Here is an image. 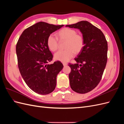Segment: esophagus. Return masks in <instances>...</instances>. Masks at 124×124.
I'll list each match as a JSON object with an SVG mask.
<instances>
[{
	"label": "esophagus",
	"mask_w": 124,
	"mask_h": 124,
	"mask_svg": "<svg viewBox=\"0 0 124 124\" xmlns=\"http://www.w3.org/2000/svg\"><path fill=\"white\" fill-rule=\"evenodd\" d=\"M62 64H63V66H67V65H68V64H67V63H66V62H63Z\"/></svg>",
	"instance_id": "34e87169"
}]
</instances>
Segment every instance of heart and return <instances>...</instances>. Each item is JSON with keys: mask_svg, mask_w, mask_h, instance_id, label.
<instances>
[{"mask_svg": "<svg viewBox=\"0 0 124 124\" xmlns=\"http://www.w3.org/2000/svg\"><path fill=\"white\" fill-rule=\"evenodd\" d=\"M57 36L60 40H65L67 42L65 47L66 50L59 51L55 54L54 58L56 61L63 62H68L73 57L74 53L78 54L83 48V37L77 34V31L74 29L63 28L58 32ZM47 45L51 51H56L58 47V39L54 35H50L47 39Z\"/></svg>", "mask_w": 124, "mask_h": 124, "instance_id": "b5f03b06", "label": "heart"}]
</instances>
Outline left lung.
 Returning a JSON list of instances; mask_svg holds the SVG:
<instances>
[{"instance_id":"left-lung-1","label":"left lung","mask_w":124,"mask_h":124,"mask_svg":"<svg viewBox=\"0 0 124 124\" xmlns=\"http://www.w3.org/2000/svg\"><path fill=\"white\" fill-rule=\"evenodd\" d=\"M66 27L80 30L84 46L74 59L77 63L69 64L70 87L80 93L95 88L102 78L107 62L108 43L103 32L88 21H82Z\"/></svg>"}]
</instances>
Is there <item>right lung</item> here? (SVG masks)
Returning a JSON list of instances; mask_svg holds the SVG:
<instances>
[{
	"label": "right lung",
	"instance_id": "add662e5",
	"mask_svg": "<svg viewBox=\"0 0 124 124\" xmlns=\"http://www.w3.org/2000/svg\"><path fill=\"white\" fill-rule=\"evenodd\" d=\"M62 26L40 22L26 29L17 41L20 72L28 87L38 94L47 95L54 91L57 74L63 67L59 61L47 64L53 55L47 45L48 37Z\"/></svg>",
	"mask_w": 124,
	"mask_h": 124
}]
</instances>
